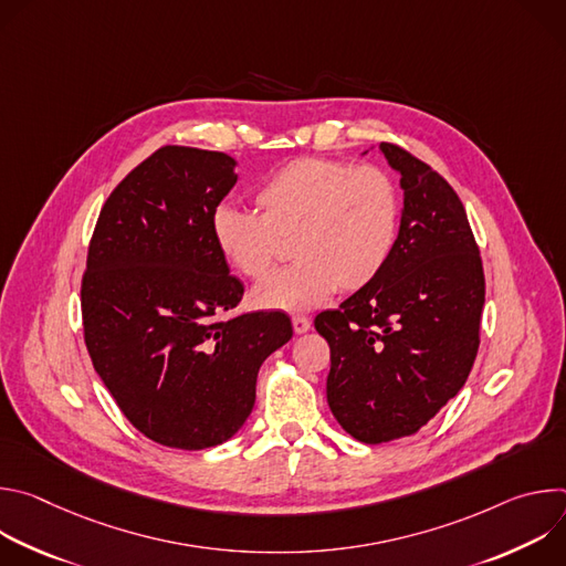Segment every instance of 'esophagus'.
I'll list each match as a JSON object with an SVG mask.
<instances>
[{"mask_svg":"<svg viewBox=\"0 0 566 566\" xmlns=\"http://www.w3.org/2000/svg\"><path fill=\"white\" fill-rule=\"evenodd\" d=\"M291 322H293V332L295 334H306L311 329V319L304 317V315H293Z\"/></svg>","mask_w":566,"mask_h":566,"instance_id":"1","label":"esophagus"}]
</instances>
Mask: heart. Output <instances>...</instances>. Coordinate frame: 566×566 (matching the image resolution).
I'll use <instances>...</instances> for the list:
<instances>
[{
  "label": "heart",
  "instance_id": "b5f03b06",
  "mask_svg": "<svg viewBox=\"0 0 566 566\" xmlns=\"http://www.w3.org/2000/svg\"><path fill=\"white\" fill-rule=\"evenodd\" d=\"M255 214L219 208L212 239L241 277L264 280L291 239L293 266L262 282L253 302L273 311H308L336 291L374 284L389 264L402 214L391 175L349 160L300 156L275 170L253 197Z\"/></svg>",
  "mask_w": 566,
  "mask_h": 566
}]
</instances>
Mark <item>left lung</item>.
I'll return each mask as SVG.
<instances>
[{
    "label": "left lung",
    "mask_w": 566,
    "mask_h": 566,
    "mask_svg": "<svg viewBox=\"0 0 566 566\" xmlns=\"http://www.w3.org/2000/svg\"><path fill=\"white\" fill-rule=\"evenodd\" d=\"M380 149L406 190L394 255L374 284L315 315L332 349L329 408L371 446L417 434L457 396L476 358L486 295L459 195L408 149Z\"/></svg>",
    "instance_id": "left-lung-1"
}]
</instances>
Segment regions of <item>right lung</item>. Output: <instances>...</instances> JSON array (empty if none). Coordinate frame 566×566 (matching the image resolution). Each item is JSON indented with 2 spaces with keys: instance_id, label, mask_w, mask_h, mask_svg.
I'll return each instance as SVG.
<instances>
[{
  "instance_id": "1",
  "label": "right lung",
  "mask_w": 566,
  "mask_h": 566,
  "mask_svg": "<svg viewBox=\"0 0 566 566\" xmlns=\"http://www.w3.org/2000/svg\"><path fill=\"white\" fill-rule=\"evenodd\" d=\"M234 158L164 145L107 197L80 284L85 345L147 439L203 450L253 412L262 363L291 340L286 313L223 317L244 295L214 247L212 214Z\"/></svg>"
}]
</instances>
